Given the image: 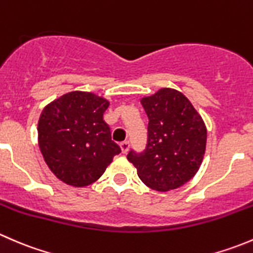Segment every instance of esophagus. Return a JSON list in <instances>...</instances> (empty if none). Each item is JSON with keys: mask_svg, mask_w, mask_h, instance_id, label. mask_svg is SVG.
I'll return each instance as SVG.
<instances>
[{"mask_svg": "<svg viewBox=\"0 0 253 253\" xmlns=\"http://www.w3.org/2000/svg\"><path fill=\"white\" fill-rule=\"evenodd\" d=\"M120 148H121V152L124 153V154H126L129 149V142H122L121 144H120Z\"/></svg>", "mask_w": 253, "mask_h": 253, "instance_id": "34e87169", "label": "esophagus"}]
</instances>
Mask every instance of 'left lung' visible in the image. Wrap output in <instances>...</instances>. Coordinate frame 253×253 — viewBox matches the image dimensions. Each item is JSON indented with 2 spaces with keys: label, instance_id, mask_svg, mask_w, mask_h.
Here are the masks:
<instances>
[{
  "label": "left lung",
  "instance_id": "8db88e82",
  "mask_svg": "<svg viewBox=\"0 0 253 253\" xmlns=\"http://www.w3.org/2000/svg\"><path fill=\"white\" fill-rule=\"evenodd\" d=\"M148 120V141L142 153L127 159L144 185L155 191L175 190L191 180L202 164L207 128L202 117L181 91L162 88L141 99Z\"/></svg>",
  "mask_w": 253,
  "mask_h": 253
}]
</instances>
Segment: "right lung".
Masks as SVG:
<instances>
[{
	"label": "right lung",
	"instance_id": "obj_1",
	"mask_svg": "<svg viewBox=\"0 0 253 253\" xmlns=\"http://www.w3.org/2000/svg\"><path fill=\"white\" fill-rule=\"evenodd\" d=\"M110 103L88 91H71L42 109L38 141L53 175L75 187L95 182L121 148L111 141L104 112Z\"/></svg>",
	"mask_w": 253,
	"mask_h": 253
}]
</instances>
